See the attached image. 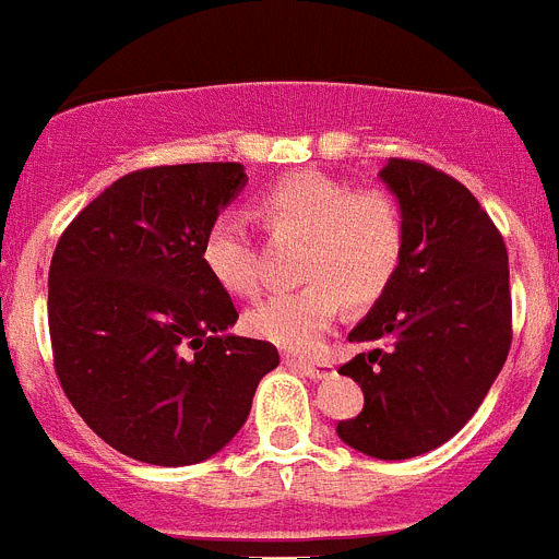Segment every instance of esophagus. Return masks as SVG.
I'll list each match as a JSON object with an SVG mask.
<instances>
[{
  "label": "esophagus",
  "instance_id": "34e87169",
  "mask_svg": "<svg viewBox=\"0 0 559 559\" xmlns=\"http://www.w3.org/2000/svg\"><path fill=\"white\" fill-rule=\"evenodd\" d=\"M284 364H287L289 369H298V372H304L307 378H326V374H332V364H326V360H307V358H298V355H284Z\"/></svg>",
  "mask_w": 559,
  "mask_h": 559
}]
</instances>
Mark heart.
Here are the masks:
<instances>
[{"label":"heart","instance_id":"b5f03b06","mask_svg":"<svg viewBox=\"0 0 559 559\" xmlns=\"http://www.w3.org/2000/svg\"><path fill=\"white\" fill-rule=\"evenodd\" d=\"M275 233L304 238L298 275L307 284L270 295L247 312V330L289 352H312L349 304L378 301L403 261L406 224L383 190H352L316 170L284 176L261 199ZM204 266L227 293L250 298L261 287L258 255L238 213H222L201 243Z\"/></svg>","mask_w":559,"mask_h":559}]
</instances>
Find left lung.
Instances as JSON below:
<instances>
[{"label":"left lung","mask_w":559,"mask_h":559,"mask_svg":"<svg viewBox=\"0 0 559 559\" xmlns=\"http://www.w3.org/2000/svg\"><path fill=\"white\" fill-rule=\"evenodd\" d=\"M381 181L406 243L395 281L349 332L364 349L341 374L364 389V409L337 424V438L378 461H409L454 438L503 369L509 255L486 210L447 173L389 158Z\"/></svg>","instance_id":"8db88e82"}]
</instances>
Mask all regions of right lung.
I'll use <instances>...</instances> for the list:
<instances>
[{
  "instance_id": "right-lung-1",
  "label": "right lung",
  "mask_w": 559,
  "mask_h": 559,
  "mask_svg": "<svg viewBox=\"0 0 559 559\" xmlns=\"http://www.w3.org/2000/svg\"><path fill=\"white\" fill-rule=\"evenodd\" d=\"M243 185L236 162L130 173L56 243V374L84 424L133 461L192 466L222 452L278 367L275 346L229 332L238 312L201 258Z\"/></svg>"
}]
</instances>
